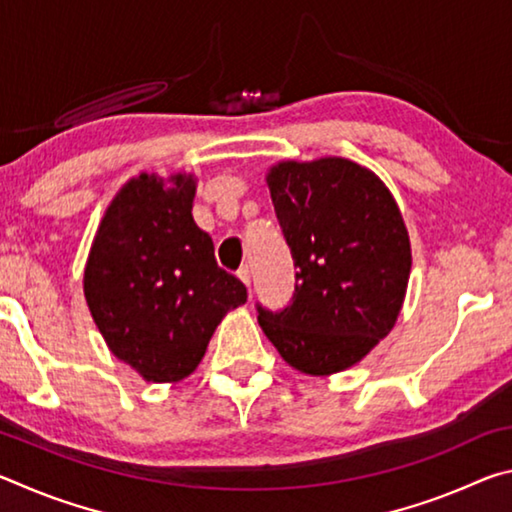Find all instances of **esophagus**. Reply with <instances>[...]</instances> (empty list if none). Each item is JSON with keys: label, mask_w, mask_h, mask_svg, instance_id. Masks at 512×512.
I'll list each match as a JSON object with an SVG mask.
<instances>
[{"label": "esophagus", "mask_w": 512, "mask_h": 512, "mask_svg": "<svg viewBox=\"0 0 512 512\" xmlns=\"http://www.w3.org/2000/svg\"><path fill=\"white\" fill-rule=\"evenodd\" d=\"M237 277L246 284V287H250V268L248 266H241L237 271Z\"/></svg>", "instance_id": "obj_1"}]
</instances>
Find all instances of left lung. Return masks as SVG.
Wrapping results in <instances>:
<instances>
[{
    "label": "left lung",
    "mask_w": 512,
    "mask_h": 512,
    "mask_svg": "<svg viewBox=\"0 0 512 512\" xmlns=\"http://www.w3.org/2000/svg\"><path fill=\"white\" fill-rule=\"evenodd\" d=\"M266 185L298 273L291 305H257L259 325L291 368L348 370L404 305L411 241L400 207L377 173L345 158L277 162Z\"/></svg>",
    "instance_id": "left-lung-1"
}]
</instances>
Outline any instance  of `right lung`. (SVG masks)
<instances>
[{"label":"right lung","mask_w":512,"mask_h":512,"mask_svg":"<svg viewBox=\"0 0 512 512\" xmlns=\"http://www.w3.org/2000/svg\"><path fill=\"white\" fill-rule=\"evenodd\" d=\"M192 173H140L112 198L94 235L83 293L103 341L153 384H176L205 357L216 325L248 293L198 228Z\"/></svg>","instance_id":"add662e5"}]
</instances>
